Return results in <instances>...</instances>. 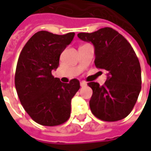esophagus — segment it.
<instances>
[{"label":"esophagus","instance_id":"obj_1","mask_svg":"<svg viewBox=\"0 0 151 151\" xmlns=\"http://www.w3.org/2000/svg\"><path fill=\"white\" fill-rule=\"evenodd\" d=\"M80 85L81 87H84V86H86V85H87V83L85 82V81H81L80 83Z\"/></svg>","mask_w":151,"mask_h":151}]
</instances>
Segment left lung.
I'll return each mask as SVG.
<instances>
[{
  "label": "left lung",
  "instance_id": "left-lung-1",
  "mask_svg": "<svg viewBox=\"0 0 151 151\" xmlns=\"http://www.w3.org/2000/svg\"><path fill=\"white\" fill-rule=\"evenodd\" d=\"M81 40L95 47V65L108 71L103 85L89 82L92 89L91 111L104 122L126 117L136 104L141 90V68L129 42L115 29L104 27L93 33H79Z\"/></svg>",
  "mask_w": 151,
  "mask_h": 151
}]
</instances>
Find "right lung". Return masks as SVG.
Instances as JSON below:
<instances>
[{
  "instance_id": "right-lung-1",
  "label": "right lung",
  "mask_w": 151,
  "mask_h": 151,
  "mask_svg": "<svg viewBox=\"0 0 151 151\" xmlns=\"http://www.w3.org/2000/svg\"><path fill=\"white\" fill-rule=\"evenodd\" d=\"M74 35L37 32L25 45L18 59L15 75L18 96L29 117L41 125H59L70 116L71 99L80 82L75 78L70 83L61 82L52 70L59 66L60 55Z\"/></svg>"
}]
</instances>
